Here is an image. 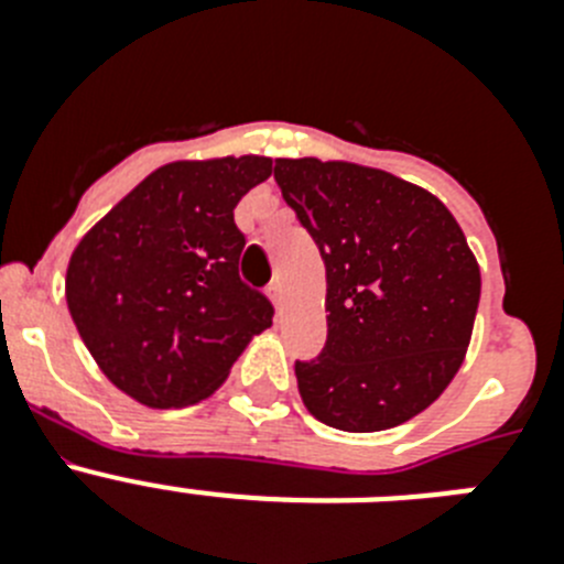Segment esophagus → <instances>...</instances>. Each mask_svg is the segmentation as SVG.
Returning <instances> with one entry per match:
<instances>
[{
	"label": "esophagus",
	"instance_id": "1",
	"mask_svg": "<svg viewBox=\"0 0 564 564\" xmlns=\"http://www.w3.org/2000/svg\"><path fill=\"white\" fill-rule=\"evenodd\" d=\"M268 296H271L273 307L282 313V307H285V288H282V282H273V285L268 288Z\"/></svg>",
	"mask_w": 564,
	"mask_h": 564
}]
</instances>
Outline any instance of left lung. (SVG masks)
<instances>
[{"mask_svg": "<svg viewBox=\"0 0 564 564\" xmlns=\"http://www.w3.org/2000/svg\"><path fill=\"white\" fill-rule=\"evenodd\" d=\"M282 197L322 251L327 344L296 361L299 395L333 430L421 415L466 358L480 265L435 194L383 169L279 158Z\"/></svg>", "mask_w": 564, "mask_h": 564, "instance_id": "1", "label": "left lung"}]
</instances>
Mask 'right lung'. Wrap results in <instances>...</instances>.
Returning <instances> with one entry per match:
<instances>
[{
	"label": "right lung",
	"instance_id": "obj_1",
	"mask_svg": "<svg viewBox=\"0 0 564 564\" xmlns=\"http://www.w3.org/2000/svg\"><path fill=\"white\" fill-rule=\"evenodd\" d=\"M271 158H208L154 169L78 239L64 293L89 356L132 401L192 406L220 390L273 307L239 279L242 194Z\"/></svg>",
	"mask_w": 564,
	"mask_h": 564
}]
</instances>
